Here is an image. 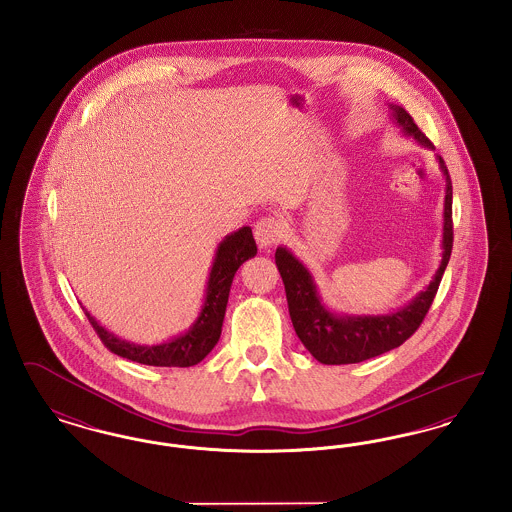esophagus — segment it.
<instances>
[{
    "instance_id": "1",
    "label": "esophagus",
    "mask_w": 512,
    "mask_h": 512,
    "mask_svg": "<svg viewBox=\"0 0 512 512\" xmlns=\"http://www.w3.org/2000/svg\"><path fill=\"white\" fill-rule=\"evenodd\" d=\"M282 222L280 220L272 219V217H263L261 220H257L255 228H253V234H255V240L261 247H272L280 240L282 236Z\"/></svg>"
}]
</instances>
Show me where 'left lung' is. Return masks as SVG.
Wrapping results in <instances>:
<instances>
[{"label":"left lung","mask_w":512,"mask_h":512,"mask_svg":"<svg viewBox=\"0 0 512 512\" xmlns=\"http://www.w3.org/2000/svg\"><path fill=\"white\" fill-rule=\"evenodd\" d=\"M391 122L403 132V136L413 138L422 147L434 149L430 140L418 130L413 117L395 103H388ZM441 174L445 178V201H443V238H441V261L438 270L424 292L416 293L413 299L386 315H345L332 311L318 292L315 276L305 267L292 251L280 245L274 253L276 267L282 276L288 309L292 317L297 338L307 347V351L322 365H353L366 359L378 357L386 351L399 347L409 340L426 317L441 276L451 257L453 247V186L443 159L436 155Z\"/></svg>","instance_id":"left-lung-1"}]
</instances>
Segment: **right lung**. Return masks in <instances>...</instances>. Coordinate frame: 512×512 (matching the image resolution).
<instances>
[{"label":"right lung","instance_id":"1","mask_svg":"<svg viewBox=\"0 0 512 512\" xmlns=\"http://www.w3.org/2000/svg\"><path fill=\"white\" fill-rule=\"evenodd\" d=\"M257 255V244L253 240L251 228L242 226L240 230L224 236L220 242L211 265L205 299L201 311L194 324L180 336L172 340L153 345H140L134 341H126L101 326L96 318L86 309V317L99 338L115 355L128 361L149 366H194L201 363L217 345L222 332V320L228 305V295L232 288V280L236 270L244 265L247 259Z\"/></svg>","mask_w":512,"mask_h":512}]
</instances>
